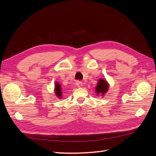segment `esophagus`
<instances>
[{
    "mask_svg": "<svg viewBox=\"0 0 156 156\" xmlns=\"http://www.w3.org/2000/svg\"><path fill=\"white\" fill-rule=\"evenodd\" d=\"M76 85H77L78 87H81L83 86V83H82L81 81H77L76 82Z\"/></svg>",
    "mask_w": 156,
    "mask_h": 156,
    "instance_id": "34e87169",
    "label": "esophagus"
}]
</instances>
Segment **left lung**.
Masks as SVG:
<instances>
[{
	"instance_id": "obj_1",
	"label": "left lung",
	"mask_w": 156,
	"mask_h": 156,
	"mask_svg": "<svg viewBox=\"0 0 156 156\" xmlns=\"http://www.w3.org/2000/svg\"><path fill=\"white\" fill-rule=\"evenodd\" d=\"M108 89V84L107 83V82L105 81V80L103 79L99 80L97 86L96 87V94H98V95L100 94H101L102 96H103L107 92Z\"/></svg>"
}]
</instances>
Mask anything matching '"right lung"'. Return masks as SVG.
Here are the masks:
<instances>
[{"mask_svg": "<svg viewBox=\"0 0 156 156\" xmlns=\"http://www.w3.org/2000/svg\"><path fill=\"white\" fill-rule=\"evenodd\" d=\"M55 94L56 96H57L58 98H61L62 97V90H61V88H60V85L59 84V83H56V85H55Z\"/></svg>", "mask_w": 156, "mask_h": 156, "instance_id": "obj_1", "label": "right lung"}]
</instances>
